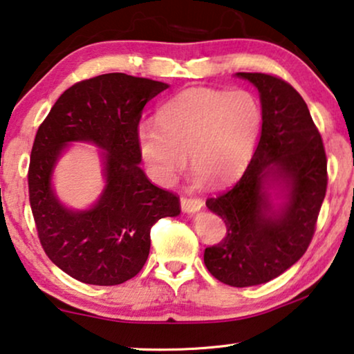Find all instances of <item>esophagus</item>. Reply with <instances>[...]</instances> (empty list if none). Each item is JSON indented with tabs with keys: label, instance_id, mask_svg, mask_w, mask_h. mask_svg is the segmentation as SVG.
I'll use <instances>...</instances> for the list:
<instances>
[{
	"label": "esophagus",
	"instance_id": "obj_1",
	"mask_svg": "<svg viewBox=\"0 0 354 354\" xmlns=\"http://www.w3.org/2000/svg\"><path fill=\"white\" fill-rule=\"evenodd\" d=\"M180 204H182V211L183 212L194 214V212L201 211L204 203H203V199H199V198H182Z\"/></svg>",
	"mask_w": 354,
	"mask_h": 354
}]
</instances>
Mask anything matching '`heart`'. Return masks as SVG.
<instances>
[{
	"label": "heart",
	"mask_w": 354,
	"mask_h": 354,
	"mask_svg": "<svg viewBox=\"0 0 354 354\" xmlns=\"http://www.w3.org/2000/svg\"><path fill=\"white\" fill-rule=\"evenodd\" d=\"M262 121V106L252 92L192 88L166 102L156 122H142L137 145L161 185L177 180L187 153L196 182L223 185L248 167Z\"/></svg>",
	"instance_id": "1"
}]
</instances>
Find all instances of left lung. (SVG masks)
Returning <instances> with one entry per match:
<instances>
[{
    "mask_svg": "<svg viewBox=\"0 0 354 354\" xmlns=\"http://www.w3.org/2000/svg\"><path fill=\"white\" fill-rule=\"evenodd\" d=\"M259 91L262 134L233 188L206 206L227 236L204 250L220 283L259 286L278 278L306 252L327 188V160L305 100L289 83L265 73H236Z\"/></svg>",
    "mask_w": 354,
    "mask_h": 354,
    "instance_id": "left-lung-1",
    "label": "left lung"
}]
</instances>
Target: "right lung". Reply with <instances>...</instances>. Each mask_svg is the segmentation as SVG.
<instances>
[{
	"label": "right lung",
	"mask_w": 354,
	"mask_h": 354,
	"mask_svg": "<svg viewBox=\"0 0 354 354\" xmlns=\"http://www.w3.org/2000/svg\"><path fill=\"white\" fill-rule=\"evenodd\" d=\"M169 88L161 81L106 73L59 97L35 137L28 169L30 206L44 252L86 284L116 286L134 278L150 254V230L180 214L178 198L158 188L140 169L137 127L142 110ZM73 141L99 146L106 187L88 209L62 204L53 169Z\"/></svg>",
	"instance_id": "1"
}]
</instances>
